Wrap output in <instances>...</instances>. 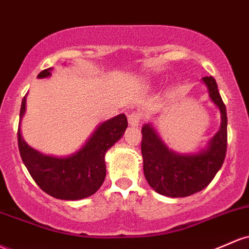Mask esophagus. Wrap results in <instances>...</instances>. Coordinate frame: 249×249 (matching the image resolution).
<instances>
[{
  "mask_svg": "<svg viewBox=\"0 0 249 249\" xmlns=\"http://www.w3.org/2000/svg\"><path fill=\"white\" fill-rule=\"evenodd\" d=\"M127 122H129L130 126L138 127L139 124H141V116L138 113H131L129 117H127Z\"/></svg>",
  "mask_w": 249,
  "mask_h": 249,
  "instance_id": "1",
  "label": "esophagus"
}]
</instances>
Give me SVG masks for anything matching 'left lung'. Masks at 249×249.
Instances as JSON below:
<instances>
[{
  "label": "left lung",
  "mask_w": 249,
  "mask_h": 249,
  "mask_svg": "<svg viewBox=\"0 0 249 249\" xmlns=\"http://www.w3.org/2000/svg\"><path fill=\"white\" fill-rule=\"evenodd\" d=\"M202 83L208 89L210 100L221 113L220 129L197 152L179 154L169 149L151 123L142 127L143 170L147 183L155 191L168 197H185L203 190L226 157L227 111L213 76H204Z\"/></svg>",
  "instance_id": "left-lung-1"
}]
</instances>
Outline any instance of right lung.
<instances>
[{
  "label": "right lung",
  "instance_id": "right-lung-1",
  "mask_svg": "<svg viewBox=\"0 0 249 249\" xmlns=\"http://www.w3.org/2000/svg\"><path fill=\"white\" fill-rule=\"evenodd\" d=\"M53 67L43 70L37 78L52 75ZM24 95L21 104L18 141L24 165L35 183L48 195L59 200L76 201L93 195L102 187L106 176L105 155L124 135L127 119L124 113L100 123L86 143L68 156L46 155L33 149L21 135V122L26 113Z\"/></svg>",
  "mask_w": 249,
  "mask_h": 249
}]
</instances>
